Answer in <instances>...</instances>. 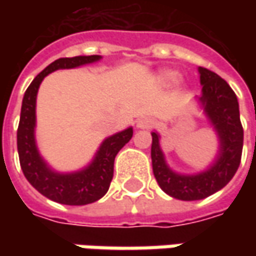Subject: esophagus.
<instances>
[{
	"instance_id": "esophagus-1",
	"label": "esophagus",
	"mask_w": 256,
	"mask_h": 256,
	"mask_svg": "<svg viewBox=\"0 0 256 256\" xmlns=\"http://www.w3.org/2000/svg\"><path fill=\"white\" fill-rule=\"evenodd\" d=\"M154 125V120L148 118V116H144V118H140L136 121V126L138 128H142V130H150Z\"/></svg>"
}]
</instances>
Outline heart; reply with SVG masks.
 Masks as SVG:
<instances>
[{
    "instance_id": "obj_1",
    "label": "heart",
    "mask_w": 256,
    "mask_h": 256,
    "mask_svg": "<svg viewBox=\"0 0 256 256\" xmlns=\"http://www.w3.org/2000/svg\"><path fill=\"white\" fill-rule=\"evenodd\" d=\"M175 72H172V71H165L162 74V80L164 81H174L175 80Z\"/></svg>"
}]
</instances>
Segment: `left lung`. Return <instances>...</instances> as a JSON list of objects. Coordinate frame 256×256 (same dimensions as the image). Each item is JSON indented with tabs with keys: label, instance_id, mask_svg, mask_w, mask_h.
I'll use <instances>...</instances> for the list:
<instances>
[{
	"label": "left lung",
	"instance_id": "obj_1",
	"mask_svg": "<svg viewBox=\"0 0 256 256\" xmlns=\"http://www.w3.org/2000/svg\"><path fill=\"white\" fill-rule=\"evenodd\" d=\"M200 74L202 84L200 101L221 140L220 156L214 166L191 176L172 172L164 160L160 136L152 132L151 158L155 180L164 192L182 201L204 200L222 190L238 170L244 146V128L235 92L225 80L210 70L200 66Z\"/></svg>",
	"mask_w": 256,
	"mask_h": 256
}]
</instances>
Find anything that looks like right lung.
Here are the masks:
<instances>
[{"label":"right lung","instance_id":"1","mask_svg":"<svg viewBox=\"0 0 256 256\" xmlns=\"http://www.w3.org/2000/svg\"><path fill=\"white\" fill-rule=\"evenodd\" d=\"M100 58V55L60 58L36 75L24 94L16 131V146L21 170L24 172L25 178L36 191L58 204L86 205L102 198L112 181L115 156L124 145L132 138V128L106 138L88 168H85L84 171L65 175L51 171L36 151L34 138L35 100L41 81L56 70L75 68L98 61Z\"/></svg>","mask_w":256,"mask_h":256}]
</instances>
